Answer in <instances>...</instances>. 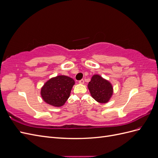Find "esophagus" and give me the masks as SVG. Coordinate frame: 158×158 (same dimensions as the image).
<instances>
[{"instance_id":"esophagus-1","label":"esophagus","mask_w":158,"mask_h":158,"mask_svg":"<svg viewBox=\"0 0 158 158\" xmlns=\"http://www.w3.org/2000/svg\"><path fill=\"white\" fill-rule=\"evenodd\" d=\"M84 83V80L83 79L80 80L79 81V84H83Z\"/></svg>"}]
</instances>
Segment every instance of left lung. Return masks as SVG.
I'll list each match as a JSON object with an SVG mask.
<instances>
[{"label": "left lung", "mask_w": 158, "mask_h": 158, "mask_svg": "<svg viewBox=\"0 0 158 158\" xmlns=\"http://www.w3.org/2000/svg\"><path fill=\"white\" fill-rule=\"evenodd\" d=\"M92 97L100 103H106L112 97L113 88L111 82L99 74H94L88 84Z\"/></svg>", "instance_id": "left-lung-1"}]
</instances>
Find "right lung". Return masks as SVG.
<instances>
[{"mask_svg": "<svg viewBox=\"0 0 158 158\" xmlns=\"http://www.w3.org/2000/svg\"><path fill=\"white\" fill-rule=\"evenodd\" d=\"M74 80L69 76L59 75L47 80L41 89L44 101L52 106H63L70 97Z\"/></svg>", "mask_w": 158, "mask_h": 158, "instance_id": "add662e5", "label": "right lung"}]
</instances>
